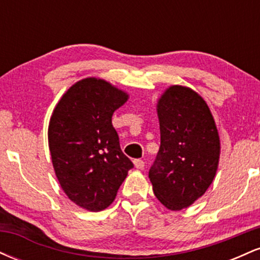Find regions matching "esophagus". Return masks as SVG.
<instances>
[{
  "instance_id": "34e87169",
  "label": "esophagus",
  "mask_w": 260,
  "mask_h": 260,
  "mask_svg": "<svg viewBox=\"0 0 260 260\" xmlns=\"http://www.w3.org/2000/svg\"><path fill=\"white\" fill-rule=\"evenodd\" d=\"M134 162V166H136L137 169H139V170H143L144 169V166H145V162L143 160H140V159H136L133 161Z\"/></svg>"
}]
</instances>
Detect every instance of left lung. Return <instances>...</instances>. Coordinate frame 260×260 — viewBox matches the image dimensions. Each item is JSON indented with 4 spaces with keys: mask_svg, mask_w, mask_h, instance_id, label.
Returning <instances> with one entry per match:
<instances>
[{
    "mask_svg": "<svg viewBox=\"0 0 260 260\" xmlns=\"http://www.w3.org/2000/svg\"><path fill=\"white\" fill-rule=\"evenodd\" d=\"M156 112L160 149L149 178L161 204L178 211L201 198L215 178L220 137L208 104L188 86H169Z\"/></svg>",
    "mask_w": 260,
    "mask_h": 260,
    "instance_id": "1",
    "label": "left lung"
}]
</instances>
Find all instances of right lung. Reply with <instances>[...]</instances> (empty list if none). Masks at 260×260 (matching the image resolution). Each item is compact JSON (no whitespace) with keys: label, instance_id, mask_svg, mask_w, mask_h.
Here are the masks:
<instances>
[{"label":"right lung","instance_id":"right-lung-1","mask_svg":"<svg viewBox=\"0 0 260 260\" xmlns=\"http://www.w3.org/2000/svg\"><path fill=\"white\" fill-rule=\"evenodd\" d=\"M128 94L89 77L68 89L53 109L47 138L56 177L78 207L101 211L112 204L133 164L122 153L112 115Z\"/></svg>","mask_w":260,"mask_h":260}]
</instances>
